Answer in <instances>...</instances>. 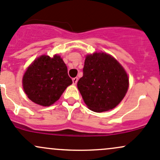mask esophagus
I'll use <instances>...</instances> for the list:
<instances>
[{
  "mask_svg": "<svg viewBox=\"0 0 160 160\" xmlns=\"http://www.w3.org/2000/svg\"><path fill=\"white\" fill-rule=\"evenodd\" d=\"M72 80H73V84H77V81H78V78H77V77H74V78H73L72 79Z\"/></svg>",
  "mask_w": 160,
  "mask_h": 160,
  "instance_id": "esophagus-1",
  "label": "esophagus"
}]
</instances>
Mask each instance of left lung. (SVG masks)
<instances>
[{
    "instance_id": "8db88e82",
    "label": "left lung",
    "mask_w": 160,
    "mask_h": 160,
    "mask_svg": "<svg viewBox=\"0 0 160 160\" xmlns=\"http://www.w3.org/2000/svg\"><path fill=\"white\" fill-rule=\"evenodd\" d=\"M83 71L77 88L84 102L92 111L102 112L112 109L125 96L128 77L112 56L103 52L88 54Z\"/></svg>"
}]
</instances>
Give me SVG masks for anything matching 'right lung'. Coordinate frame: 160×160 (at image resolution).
I'll list each match as a JSON object with an SVG mask.
<instances>
[{"mask_svg": "<svg viewBox=\"0 0 160 160\" xmlns=\"http://www.w3.org/2000/svg\"><path fill=\"white\" fill-rule=\"evenodd\" d=\"M72 80L59 55H42L29 66L22 77V87L28 98L36 104L49 106L59 99Z\"/></svg>", "mask_w": 160, "mask_h": 160, "instance_id": "right-lung-1", "label": "right lung"}]
</instances>
